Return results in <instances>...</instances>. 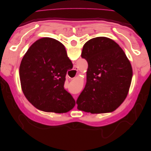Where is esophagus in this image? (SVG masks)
<instances>
[{"mask_svg":"<svg viewBox=\"0 0 151 151\" xmlns=\"http://www.w3.org/2000/svg\"><path fill=\"white\" fill-rule=\"evenodd\" d=\"M72 70H73V72H74L77 73V70H78V68H77L76 66H74V68H73ZM70 79H73V78H70ZM74 98L75 100L76 101V100H77V96H74Z\"/></svg>","mask_w":151,"mask_h":151,"instance_id":"34e87169","label":"esophagus"}]
</instances>
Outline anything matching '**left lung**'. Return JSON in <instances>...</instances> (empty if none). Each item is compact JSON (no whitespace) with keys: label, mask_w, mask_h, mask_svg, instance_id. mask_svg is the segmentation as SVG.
Segmentation results:
<instances>
[{"label":"left lung","mask_w":151,"mask_h":151,"mask_svg":"<svg viewBox=\"0 0 151 151\" xmlns=\"http://www.w3.org/2000/svg\"><path fill=\"white\" fill-rule=\"evenodd\" d=\"M81 57L88 68L77 109L93 114L115 110L125 99L132 81V68L125 52L111 39L96 37L84 45Z\"/></svg>","instance_id":"obj_1"}]
</instances>
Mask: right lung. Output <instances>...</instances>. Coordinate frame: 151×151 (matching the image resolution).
<instances>
[{
    "label": "right lung",
    "instance_id": "obj_1",
    "mask_svg": "<svg viewBox=\"0 0 151 151\" xmlns=\"http://www.w3.org/2000/svg\"><path fill=\"white\" fill-rule=\"evenodd\" d=\"M73 65L62 43L43 38L29 48L19 67L21 88L35 107L46 112L67 113L76 101L64 89L65 76Z\"/></svg>",
    "mask_w": 151,
    "mask_h": 151
}]
</instances>
